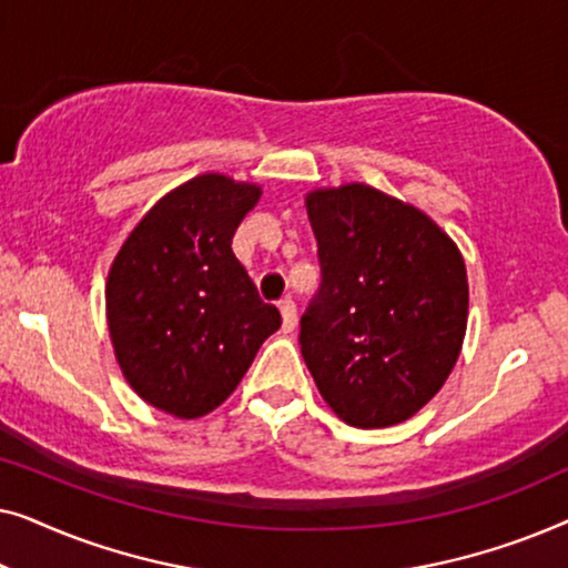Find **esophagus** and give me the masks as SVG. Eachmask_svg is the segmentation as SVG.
<instances>
[{
  "mask_svg": "<svg viewBox=\"0 0 568 568\" xmlns=\"http://www.w3.org/2000/svg\"><path fill=\"white\" fill-rule=\"evenodd\" d=\"M278 310H282L284 331L286 333L294 331V325H297V305H294V300L292 297H284L282 302H278Z\"/></svg>",
  "mask_w": 568,
  "mask_h": 568,
  "instance_id": "obj_1",
  "label": "esophagus"
}]
</instances>
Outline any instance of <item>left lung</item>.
<instances>
[{
    "label": "left lung",
    "instance_id": "obj_1",
    "mask_svg": "<svg viewBox=\"0 0 568 568\" xmlns=\"http://www.w3.org/2000/svg\"><path fill=\"white\" fill-rule=\"evenodd\" d=\"M321 286L300 346L323 400L359 429L406 422L453 372L468 323V276L453 240L369 185L313 191Z\"/></svg>",
    "mask_w": 568,
    "mask_h": 568
}]
</instances>
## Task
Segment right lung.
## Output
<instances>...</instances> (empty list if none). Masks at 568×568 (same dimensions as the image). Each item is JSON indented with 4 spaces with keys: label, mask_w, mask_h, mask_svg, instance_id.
Segmentation results:
<instances>
[{
    "label": "right lung",
    "mask_w": 568,
    "mask_h": 568,
    "mask_svg": "<svg viewBox=\"0 0 568 568\" xmlns=\"http://www.w3.org/2000/svg\"><path fill=\"white\" fill-rule=\"evenodd\" d=\"M258 199V185L193 178L146 212L108 274L115 359L139 398L170 416L220 406L282 325L232 253Z\"/></svg>",
    "instance_id": "1"
}]
</instances>
